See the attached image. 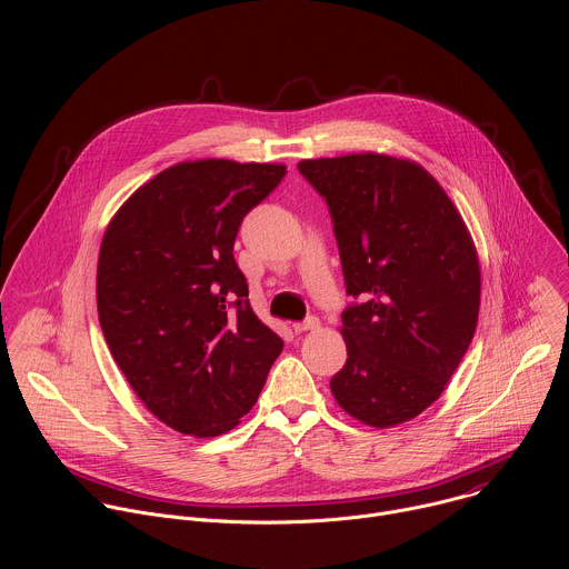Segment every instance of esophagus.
Instances as JSON below:
<instances>
[{"instance_id":"obj_1","label":"esophagus","mask_w":569,"mask_h":569,"mask_svg":"<svg viewBox=\"0 0 569 569\" xmlns=\"http://www.w3.org/2000/svg\"><path fill=\"white\" fill-rule=\"evenodd\" d=\"M295 333H306V331H317L319 329V319L317 317H306L303 321H297L292 323Z\"/></svg>"}]
</instances>
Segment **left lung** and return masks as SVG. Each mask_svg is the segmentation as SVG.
I'll return each mask as SVG.
<instances>
[{"instance_id": "1", "label": "left lung", "mask_w": 569, "mask_h": 569, "mask_svg": "<svg viewBox=\"0 0 569 569\" xmlns=\"http://www.w3.org/2000/svg\"><path fill=\"white\" fill-rule=\"evenodd\" d=\"M327 200L347 295L340 408L373 428L419 417L470 347L479 263L439 182L415 161L376 152L297 164Z\"/></svg>"}]
</instances>
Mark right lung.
Instances as JSON below:
<instances>
[{"label":"right lung","mask_w":569,"mask_h":569,"mask_svg":"<svg viewBox=\"0 0 569 569\" xmlns=\"http://www.w3.org/2000/svg\"><path fill=\"white\" fill-rule=\"evenodd\" d=\"M283 178L281 164L182 161L134 191L103 236L101 331L146 408L182 435L231 430L283 349L233 259L242 218Z\"/></svg>","instance_id":"1"}]
</instances>
